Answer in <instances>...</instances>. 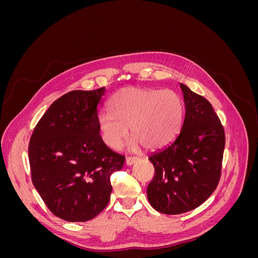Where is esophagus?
<instances>
[{
	"mask_svg": "<svg viewBox=\"0 0 258 258\" xmlns=\"http://www.w3.org/2000/svg\"><path fill=\"white\" fill-rule=\"evenodd\" d=\"M139 160V158L138 157H127V159H126V165L127 166H131V165H134V163H136L137 161Z\"/></svg>",
	"mask_w": 258,
	"mask_h": 258,
	"instance_id": "1",
	"label": "esophagus"
}]
</instances>
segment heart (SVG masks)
<instances>
[{"instance_id":"heart-1","label":"heart","mask_w":258,"mask_h":258,"mask_svg":"<svg viewBox=\"0 0 258 258\" xmlns=\"http://www.w3.org/2000/svg\"><path fill=\"white\" fill-rule=\"evenodd\" d=\"M111 113L98 117L100 135L106 145L118 148L126 141L129 129L132 139L146 150L169 144L182 126L184 104L170 89L124 87L112 96Z\"/></svg>"}]
</instances>
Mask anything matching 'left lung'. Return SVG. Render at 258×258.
<instances>
[{
	"label": "left lung",
	"instance_id": "left-lung-1",
	"mask_svg": "<svg viewBox=\"0 0 258 258\" xmlns=\"http://www.w3.org/2000/svg\"><path fill=\"white\" fill-rule=\"evenodd\" d=\"M185 117L174 141L152 154L155 175L147 186L151 206L175 215L198 208L216 189L221 178L225 131L212 104L179 84Z\"/></svg>",
	"mask_w": 258,
	"mask_h": 258
}]
</instances>
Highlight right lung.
<instances>
[{
	"label": "right lung",
	"instance_id": "add662e5",
	"mask_svg": "<svg viewBox=\"0 0 258 258\" xmlns=\"http://www.w3.org/2000/svg\"><path fill=\"white\" fill-rule=\"evenodd\" d=\"M104 87L73 90L57 99L38 120L29 142L31 179L50 212L67 222H87L110 201L111 175L124 156L99 135Z\"/></svg>",
	"mask_w": 258,
	"mask_h": 258
}]
</instances>
